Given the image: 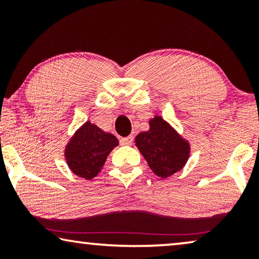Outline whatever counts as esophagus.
Segmentation results:
<instances>
[{
	"instance_id": "34e87169",
	"label": "esophagus",
	"mask_w": 259,
	"mask_h": 259,
	"mask_svg": "<svg viewBox=\"0 0 259 259\" xmlns=\"http://www.w3.org/2000/svg\"><path fill=\"white\" fill-rule=\"evenodd\" d=\"M133 142H134V137L133 136H128V137H123V138H121L120 139V144L121 145H131V144H133Z\"/></svg>"
}]
</instances>
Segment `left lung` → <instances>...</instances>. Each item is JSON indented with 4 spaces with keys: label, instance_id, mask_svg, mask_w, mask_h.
<instances>
[{
    "label": "left lung",
    "instance_id": "8db88e82",
    "mask_svg": "<svg viewBox=\"0 0 259 259\" xmlns=\"http://www.w3.org/2000/svg\"><path fill=\"white\" fill-rule=\"evenodd\" d=\"M150 125V131L136 137V146L153 172L161 178H166L186 163L190 146L160 116L151 120Z\"/></svg>",
    "mask_w": 259,
    "mask_h": 259
}]
</instances>
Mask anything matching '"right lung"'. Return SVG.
I'll return each mask as SVG.
<instances>
[{"label":"right lung","instance_id":"right-lung-1","mask_svg":"<svg viewBox=\"0 0 259 259\" xmlns=\"http://www.w3.org/2000/svg\"><path fill=\"white\" fill-rule=\"evenodd\" d=\"M119 145L115 136L104 133L90 122L81 126L66 148L67 163L78 177L93 179L103 169L114 147Z\"/></svg>","mask_w":259,"mask_h":259}]
</instances>
